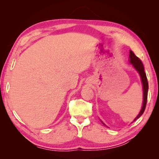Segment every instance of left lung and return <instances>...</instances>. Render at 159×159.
Instances as JSON below:
<instances>
[{
	"mask_svg": "<svg viewBox=\"0 0 159 159\" xmlns=\"http://www.w3.org/2000/svg\"><path fill=\"white\" fill-rule=\"evenodd\" d=\"M129 57H130V62L133 64L134 68L138 71L139 76H140L142 86H143V104H142V107L140 110V111L139 113V114L138 115V116L134 118V120H133V121H134V120H136L138 118H139L142 114H143L145 108H146L149 85H148L146 73L144 72V65L141 61V60H139V58L137 57L132 50H130V55H129ZM103 124L104 125V123H103Z\"/></svg>",
	"mask_w": 159,
	"mask_h": 159,
	"instance_id": "left-lung-1",
	"label": "left lung"
}]
</instances>
